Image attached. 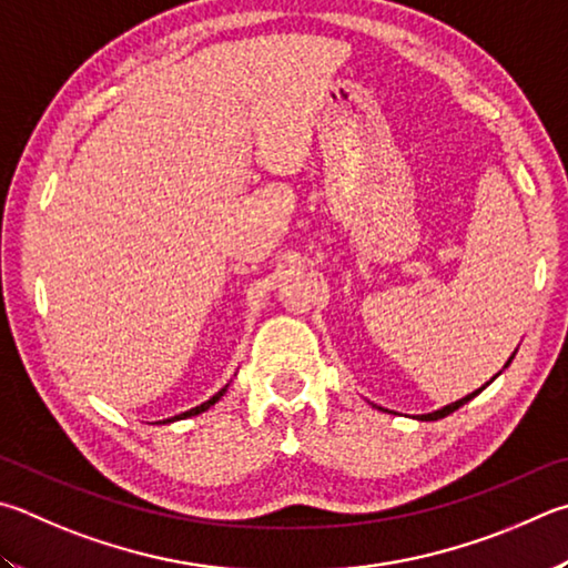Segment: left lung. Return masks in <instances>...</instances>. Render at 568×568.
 <instances>
[{"mask_svg":"<svg viewBox=\"0 0 568 568\" xmlns=\"http://www.w3.org/2000/svg\"><path fill=\"white\" fill-rule=\"evenodd\" d=\"M489 383H491V379H489ZM489 383H487V385H489ZM487 385H484V387H487ZM484 387H481V389H484ZM481 389H477V392H471V395H467V397H462V399H457V402H452V405H447V407H442V409H437V412H429V415H419V419H422V422H435V419H442V417H447V415H452V412H455V409H459L462 405H467V402H469L471 397H477Z\"/></svg>","mask_w":568,"mask_h":568,"instance_id":"left-lung-1","label":"left lung"}]
</instances>
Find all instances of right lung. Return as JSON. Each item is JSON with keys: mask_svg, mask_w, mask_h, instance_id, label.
<instances>
[{"mask_svg": "<svg viewBox=\"0 0 568 568\" xmlns=\"http://www.w3.org/2000/svg\"><path fill=\"white\" fill-rule=\"evenodd\" d=\"M225 389H229V385H225L221 392H215V395H213L209 402H203V405L193 407V409H189V412H183V415H176L173 419H163V422H176V419H185V417H195V415H201V412H205V409H209L211 405H215V402H219V399L225 395Z\"/></svg>", "mask_w": 568, "mask_h": 568, "instance_id": "1", "label": "right lung"}]
</instances>
